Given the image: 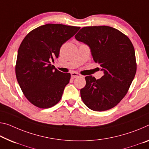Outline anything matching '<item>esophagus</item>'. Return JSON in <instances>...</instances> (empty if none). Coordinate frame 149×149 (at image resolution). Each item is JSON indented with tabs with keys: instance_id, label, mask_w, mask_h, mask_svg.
<instances>
[{
	"instance_id": "1",
	"label": "esophagus",
	"mask_w": 149,
	"mask_h": 149,
	"mask_svg": "<svg viewBox=\"0 0 149 149\" xmlns=\"http://www.w3.org/2000/svg\"><path fill=\"white\" fill-rule=\"evenodd\" d=\"M80 76V74H77L76 72H72L71 73V77H72V79H74V78H76L77 77H79Z\"/></svg>"
}]
</instances>
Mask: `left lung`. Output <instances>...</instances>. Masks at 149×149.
I'll use <instances>...</instances> for the list:
<instances>
[{
    "label": "left lung",
    "mask_w": 149,
    "mask_h": 149,
    "mask_svg": "<svg viewBox=\"0 0 149 149\" xmlns=\"http://www.w3.org/2000/svg\"><path fill=\"white\" fill-rule=\"evenodd\" d=\"M75 38L89 47L104 74L99 79L85 77L86 85L80 90L84 103L95 111L114 107L125 96L136 74L133 44L126 35L107 26L84 27Z\"/></svg>",
    "instance_id": "obj_1"
}]
</instances>
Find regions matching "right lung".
<instances>
[{
	"instance_id": "1",
	"label": "right lung",
	"mask_w": 149,
	"mask_h": 149,
	"mask_svg": "<svg viewBox=\"0 0 149 149\" xmlns=\"http://www.w3.org/2000/svg\"><path fill=\"white\" fill-rule=\"evenodd\" d=\"M79 29L47 24L32 30L24 38L18 51L16 76L24 95L34 105L49 108L62 98L71 75L58 71L50 62L58 58L62 44Z\"/></svg>"
}]
</instances>
